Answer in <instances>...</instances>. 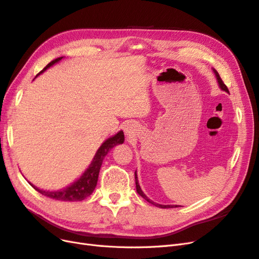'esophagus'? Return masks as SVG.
<instances>
[{
    "instance_id": "esophagus-1",
    "label": "esophagus",
    "mask_w": 259,
    "mask_h": 259,
    "mask_svg": "<svg viewBox=\"0 0 259 259\" xmlns=\"http://www.w3.org/2000/svg\"><path fill=\"white\" fill-rule=\"evenodd\" d=\"M125 133H126V134L128 135V136H131L133 133H134V127H133V125H131V124H128L126 127H125Z\"/></svg>"
}]
</instances>
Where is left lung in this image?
I'll list each match as a JSON object with an SVG mask.
<instances>
[{
    "label": "left lung",
    "mask_w": 259,
    "mask_h": 259,
    "mask_svg": "<svg viewBox=\"0 0 259 259\" xmlns=\"http://www.w3.org/2000/svg\"><path fill=\"white\" fill-rule=\"evenodd\" d=\"M213 72L215 73L216 80H217V82H218V85H219V88H221V90H223V91H225V92H227V93H229V91H228V88H227V86L224 84L223 80L221 79V76H219L218 72L216 71L215 69H213ZM135 183H136V190H137L138 194L140 195V197H143V198H144L146 201H148L149 203H151V204H153V205H155V206H158V207H161V208H173V207H177V205H162V204H158V203H155V202H153V201H151L150 199H149V198L147 197V195H146V194L143 192L142 188H140V186H139V184H138L137 171H135Z\"/></svg>",
    "instance_id": "left-lung-1"
}]
</instances>
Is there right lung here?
I'll list each match as a JSON object with an SVG mask.
<instances>
[{
  "instance_id": "1",
  "label": "right lung",
  "mask_w": 259,
  "mask_h": 259,
  "mask_svg": "<svg viewBox=\"0 0 259 259\" xmlns=\"http://www.w3.org/2000/svg\"><path fill=\"white\" fill-rule=\"evenodd\" d=\"M61 59H62V57H59V58H56L55 60L51 61L50 64L46 66L38 74L43 73L46 69L51 68L53 65L60 61ZM123 143H124L123 131L117 132L114 136L105 140V142L101 144V146L98 148V150L96 151L95 155H94L93 161L91 162L90 166L85 169V171L81 175V177L77 178L75 182H73L71 185H69L66 188H64V189L48 191V190L38 189L37 187H35L31 183H29V184L32 186L37 192H40L41 194L45 195V197L51 198V199H55L58 201H82L85 198L90 197V195L93 193V191L95 190L96 185H97V180H98L99 170H100L101 164H103L105 156L108 154V152L110 151L114 146L123 144Z\"/></svg>"
}]
</instances>
